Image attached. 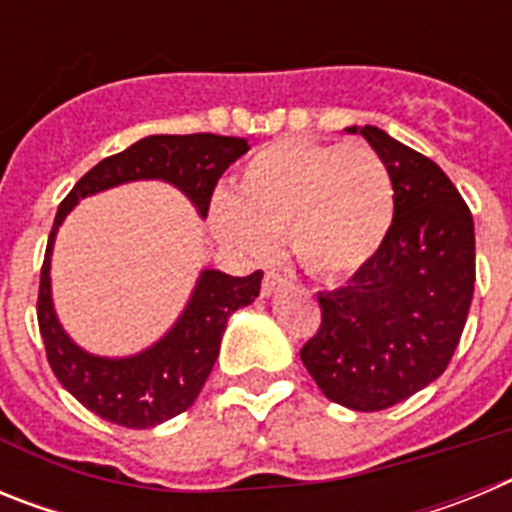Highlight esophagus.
Returning <instances> with one entry per match:
<instances>
[{"label":"esophagus","mask_w":512,"mask_h":512,"mask_svg":"<svg viewBox=\"0 0 512 512\" xmlns=\"http://www.w3.org/2000/svg\"><path fill=\"white\" fill-rule=\"evenodd\" d=\"M284 284H289L287 274H282V271H279V269H269L264 274V284H261V295L269 297L271 292H277V289L284 287Z\"/></svg>","instance_id":"esophagus-1"}]
</instances>
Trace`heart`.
<instances>
[{
	"instance_id": "b5f03b06",
	"label": "heart",
	"mask_w": 512,
	"mask_h": 512,
	"mask_svg": "<svg viewBox=\"0 0 512 512\" xmlns=\"http://www.w3.org/2000/svg\"><path fill=\"white\" fill-rule=\"evenodd\" d=\"M395 220L390 169L366 143L284 138L251 156L233 197L212 202L225 243L266 256L287 235L302 266L325 282L354 277L384 246Z\"/></svg>"
}]
</instances>
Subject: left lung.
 <instances>
[{"label":"left lung","mask_w":512,"mask_h":512,"mask_svg":"<svg viewBox=\"0 0 512 512\" xmlns=\"http://www.w3.org/2000/svg\"><path fill=\"white\" fill-rule=\"evenodd\" d=\"M348 133L364 135L390 169L395 220L346 287L318 295L320 328L300 356L328 400L374 413L449 366L472 305L474 223L431 158L372 125Z\"/></svg>","instance_id":"8db88e82"}]
</instances>
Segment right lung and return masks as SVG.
I'll return each instance as SVG.
<instances>
[{
	"label": "right lung",
	"instance_id": "1",
	"mask_svg": "<svg viewBox=\"0 0 512 512\" xmlns=\"http://www.w3.org/2000/svg\"><path fill=\"white\" fill-rule=\"evenodd\" d=\"M248 148L243 138L228 135H151L122 153L102 158L58 207L40 269V336L58 382L99 418L125 428H153L184 413L210 377L228 318L259 297L264 271H253L248 277H230L215 269L202 271L187 310L169 336L130 359H99L71 343L53 312L48 271L58 225L81 197L133 179H166L189 194L197 210L207 215L217 179Z\"/></svg>",
	"mask_w": 512,
	"mask_h": 512
}]
</instances>
